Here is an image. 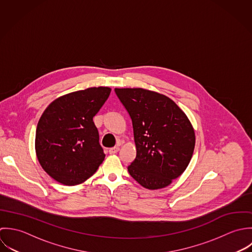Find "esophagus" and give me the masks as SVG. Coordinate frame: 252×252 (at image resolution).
I'll list each match as a JSON object with an SVG mask.
<instances>
[{"label": "esophagus", "instance_id": "34e87169", "mask_svg": "<svg viewBox=\"0 0 252 252\" xmlns=\"http://www.w3.org/2000/svg\"><path fill=\"white\" fill-rule=\"evenodd\" d=\"M119 149H120V148H119L118 146H115V147L109 149V153H110V154H116V153H118Z\"/></svg>", "mask_w": 252, "mask_h": 252}]
</instances>
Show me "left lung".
<instances>
[{"label":"left lung","mask_w":252,"mask_h":252,"mask_svg":"<svg viewBox=\"0 0 252 252\" xmlns=\"http://www.w3.org/2000/svg\"><path fill=\"white\" fill-rule=\"evenodd\" d=\"M132 121L136 158L127 166L146 189L168 186L187 168L195 130L186 114L167 96L144 89H115Z\"/></svg>","instance_id":"left-lung-1"}]
</instances>
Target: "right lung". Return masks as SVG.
Listing matches in <instances>:
<instances>
[{
    "label": "right lung",
    "mask_w": 252,
    "mask_h": 252,
    "mask_svg": "<svg viewBox=\"0 0 252 252\" xmlns=\"http://www.w3.org/2000/svg\"><path fill=\"white\" fill-rule=\"evenodd\" d=\"M111 89L90 88L52 101L41 116L35 139L38 160L55 181L74 186L93 176L105 154L94 117Z\"/></svg>",
    "instance_id": "add662e5"
}]
</instances>
